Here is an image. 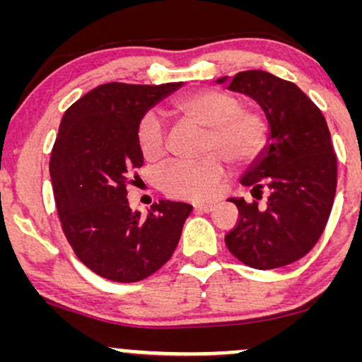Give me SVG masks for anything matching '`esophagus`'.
<instances>
[{"instance_id":"34e87169","label":"esophagus","mask_w":362,"mask_h":362,"mask_svg":"<svg viewBox=\"0 0 362 362\" xmlns=\"http://www.w3.org/2000/svg\"><path fill=\"white\" fill-rule=\"evenodd\" d=\"M194 209L195 213H211L214 209V204H211V202H197V204H194Z\"/></svg>"}]
</instances>
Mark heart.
<instances>
[{
    "mask_svg": "<svg viewBox=\"0 0 362 362\" xmlns=\"http://www.w3.org/2000/svg\"><path fill=\"white\" fill-rule=\"evenodd\" d=\"M178 115L207 127L202 151L195 161H175L158 173L165 194L202 201L218 192L226 177V161L236 168L257 163L269 144V122L262 110L243 105L231 91L201 88L180 95L172 102ZM136 143L148 161L167 155V127L156 112H146L136 127Z\"/></svg>",
    "mask_w": 362,
    "mask_h": 362,
    "instance_id": "b5f03b06",
    "label": "heart"
}]
</instances>
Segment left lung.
Returning a JSON list of instances; mask_svg holds the SVG:
<instances>
[{"label": "left lung", "mask_w": 362, "mask_h": 362, "mask_svg": "<svg viewBox=\"0 0 362 362\" xmlns=\"http://www.w3.org/2000/svg\"><path fill=\"white\" fill-rule=\"evenodd\" d=\"M228 88L260 103L271 144L242 178L255 201L230 199L240 214L224 242L248 267H284L317 245L334 206L337 155L330 131L322 110L294 83L271 73L242 71ZM262 193L268 195L264 206L258 204Z\"/></svg>", "instance_id": "obj_1"}]
</instances>
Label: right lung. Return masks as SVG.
<instances>
[{
	"label": "right lung",
	"instance_id": "obj_1",
	"mask_svg": "<svg viewBox=\"0 0 362 362\" xmlns=\"http://www.w3.org/2000/svg\"><path fill=\"white\" fill-rule=\"evenodd\" d=\"M178 86L105 83L62 115L49 163L61 228L78 259L109 281H143L167 264L192 211L160 201L141 218L126 199L144 161L136 143L139 119Z\"/></svg>",
	"mask_w": 362,
	"mask_h": 362
}]
</instances>
